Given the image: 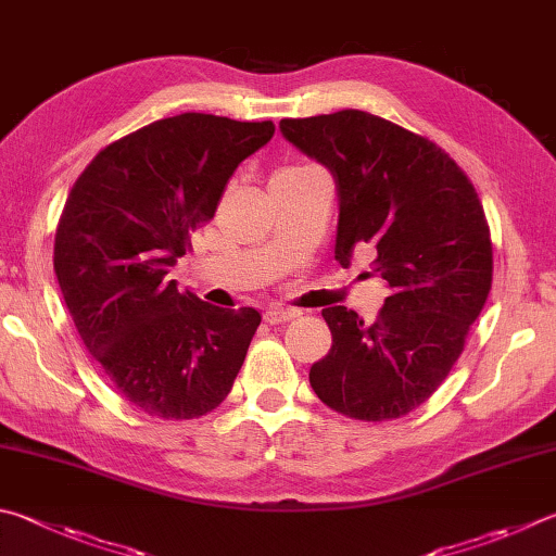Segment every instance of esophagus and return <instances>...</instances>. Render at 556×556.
Returning a JSON list of instances; mask_svg holds the SVG:
<instances>
[{"mask_svg":"<svg viewBox=\"0 0 556 556\" xmlns=\"http://www.w3.org/2000/svg\"><path fill=\"white\" fill-rule=\"evenodd\" d=\"M301 316V311L296 308H287V306H269L265 311V320L269 326H277V323H287V320H294Z\"/></svg>","mask_w":556,"mask_h":556,"instance_id":"esophagus-1","label":"esophagus"}]
</instances>
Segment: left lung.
Returning a JSON list of instances; mask_svg holds the SVG:
<instances>
[{
    "mask_svg": "<svg viewBox=\"0 0 556 556\" xmlns=\"http://www.w3.org/2000/svg\"><path fill=\"white\" fill-rule=\"evenodd\" d=\"M279 130L336 179V260L348 267L352 252L371 250L391 289L375 323L323 308L332 348L311 367V387L348 418L406 416L445 381L491 291L477 189L432 140L367 111L281 118Z\"/></svg>",
    "mask_w": 556,
    "mask_h": 556,
    "instance_id": "obj_1",
    "label": "left lung"
}]
</instances>
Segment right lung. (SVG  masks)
Instances as JSON below:
<instances>
[{"label":"right lung","mask_w":556,"mask_h":556,"mask_svg":"<svg viewBox=\"0 0 556 556\" xmlns=\"http://www.w3.org/2000/svg\"><path fill=\"white\" fill-rule=\"evenodd\" d=\"M271 121L160 118L106 146L70 189L55 275L89 355L148 416L189 420L228 396L262 316L218 308L169 279Z\"/></svg>","instance_id":"right-lung-1"}]
</instances>
